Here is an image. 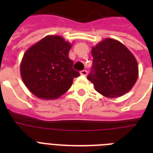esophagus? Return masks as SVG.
<instances>
[{
  "label": "esophagus",
  "instance_id": "obj_1",
  "mask_svg": "<svg viewBox=\"0 0 153 153\" xmlns=\"http://www.w3.org/2000/svg\"><path fill=\"white\" fill-rule=\"evenodd\" d=\"M80 74H81L82 75H84V76H86V74H87V71H86V70H83V71H82L80 72Z\"/></svg>",
  "mask_w": 153,
  "mask_h": 153
}]
</instances>
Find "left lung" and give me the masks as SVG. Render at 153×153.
I'll return each instance as SVG.
<instances>
[{
  "label": "left lung",
  "mask_w": 153,
  "mask_h": 153,
  "mask_svg": "<svg viewBox=\"0 0 153 153\" xmlns=\"http://www.w3.org/2000/svg\"><path fill=\"white\" fill-rule=\"evenodd\" d=\"M93 71L87 79L96 91L109 98L126 94L138 78V64L133 54L118 40L105 38L91 48Z\"/></svg>",
  "instance_id": "8db88e82"
}]
</instances>
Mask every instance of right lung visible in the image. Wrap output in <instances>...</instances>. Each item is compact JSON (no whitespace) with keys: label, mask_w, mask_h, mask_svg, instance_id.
Returning <instances> with one entry per match:
<instances>
[{"label":"right lung","mask_w":153,"mask_h":153,"mask_svg":"<svg viewBox=\"0 0 153 153\" xmlns=\"http://www.w3.org/2000/svg\"><path fill=\"white\" fill-rule=\"evenodd\" d=\"M73 44L63 37L48 35L32 45L20 62V75L32 94L44 100L57 99L80 74L72 68L68 53Z\"/></svg>","instance_id":"add662e5"}]
</instances>
